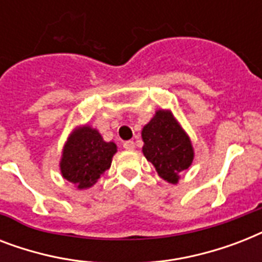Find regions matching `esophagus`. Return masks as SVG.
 <instances>
[{
    "label": "esophagus",
    "mask_w": 262,
    "mask_h": 262,
    "mask_svg": "<svg viewBox=\"0 0 262 262\" xmlns=\"http://www.w3.org/2000/svg\"><path fill=\"white\" fill-rule=\"evenodd\" d=\"M135 141H132V140H127V141H125L123 143V148L125 149H127V151H132V149H135Z\"/></svg>",
    "instance_id": "esophagus-1"
}]
</instances>
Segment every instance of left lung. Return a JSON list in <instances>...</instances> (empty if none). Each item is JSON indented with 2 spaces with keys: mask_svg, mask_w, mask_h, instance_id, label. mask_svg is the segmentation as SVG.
Returning <instances> with one entry per match:
<instances>
[{
  "mask_svg": "<svg viewBox=\"0 0 262 262\" xmlns=\"http://www.w3.org/2000/svg\"><path fill=\"white\" fill-rule=\"evenodd\" d=\"M143 152L159 177L177 183L179 172L193 162V147L186 133L181 129L170 111L159 110L151 122L144 126Z\"/></svg>",
  "mask_w": 262,
  "mask_h": 262,
  "instance_id": "8db88e82",
  "label": "left lung"
}]
</instances>
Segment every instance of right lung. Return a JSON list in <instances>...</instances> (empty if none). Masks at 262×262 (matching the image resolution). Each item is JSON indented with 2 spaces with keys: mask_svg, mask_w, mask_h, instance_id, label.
Wrapping results in <instances>:
<instances>
[{
  "mask_svg": "<svg viewBox=\"0 0 262 262\" xmlns=\"http://www.w3.org/2000/svg\"><path fill=\"white\" fill-rule=\"evenodd\" d=\"M115 152L117 145L103 141L98 130L80 127L72 133L63 148L59 164L62 177L79 189H87L110 168Z\"/></svg>",
  "mask_w": 262,
  "mask_h": 262,
  "instance_id": "right-lung-1",
  "label": "right lung"
}]
</instances>
